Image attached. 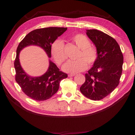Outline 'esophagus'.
Wrapping results in <instances>:
<instances>
[{
	"label": "esophagus",
	"mask_w": 135,
	"mask_h": 135,
	"mask_svg": "<svg viewBox=\"0 0 135 135\" xmlns=\"http://www.w3.org/2000/svg\"><path fill=\"white\" fill-rule=\"evenodd\" d=\"M75 75V74H69V75H68V76H69V77H73V76H74Z\"/></svg>",
	"instance_id": "1"
}]
</instances>
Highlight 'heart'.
Here are the masks:
<instances>
[{
    "label": "heart",
    "mask_w": 135,
    "mask_h": 135,
    "mask_svg": "<svg viewBox=\"0 0 135 135\" xmlns=\"http://www.w3.org/2000/svg\"><path fill=\"white\" fill-rule=\"evenodd\" d=\"M70 38L80 49V52L78 56V58L80 59L68 61L62 66V70L68 73L76 74L86 70L87 68V64L90 66L94 64L98 58V52L94 47L90 46V41L83 34H74ZM51 53L57 64L61 65L65 60L67 56L65 52L64 43L62 40L57 39L52 43Z\"/></svg>",
    "instance_id": "b5f03b06"
}]
</instances>
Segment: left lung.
Masks as SVG:
<instances>
[{"mask_svg":"<svg viewBox=\"0 0 135 135\" xmlns=\"http://www.w3.org/2000/svg\"><path fill=\"white\" fill-rule=\"evenodd\" d=\"M86 34L95 45L98 58L85 74L86 80L80 90L91 100L102 99L118 86L123 72V55L116 41L108 34L95 29Z\"/></svg>","mask_w":135,"mask_h":135,"instance_id":"1","label":"left lung"}]
</instances>
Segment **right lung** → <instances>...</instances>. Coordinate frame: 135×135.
Here are the masks:
<instances>
[{
    "instance_id": "obj_1",
    "label": "right lung",
    "mask_w": 135,
    "mask_h": 135,
    "mask_svg": "<svg viewBox=\"0 0 135 135\" xmlns=\"http://www.w3.org/2000/svg\"><path fill=\"white\" fill-rule=\"evenodd\" d=\"M67 29V27H57L37 29L28 33L19 44L14 61L15 80L25 94L33 99L42 101L49 99L58 91L61 80L67 78L68 75L49 61V66L46 73L39 77L30 76L21 66L20 52L27 46L37 45L44 50L48 57H51L52 43Z\"/></svg>"
}]
</instances>
